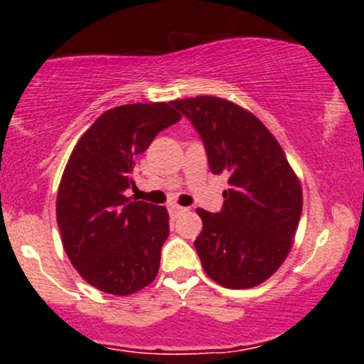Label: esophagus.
I'll list each match as a JSON object with an SVG mask.
<instances>
[{
  "label": "esophagus",
  "mask_w": 364,
  "mask_h": 364,
  "mask_svg": "<svg viewBox=\"0 0 364 364\" xmlns=\"http://www.w3.org/2000/svg\"><path fill=\"white\" fill-rule=\"evenodd\" d=\"M186 208L185 207H179V205H171L169 207V214L173 217H176L178 214H181V212H185Z\"/></svg>",
  "instance_id": "obj_1"
}]
</instances>
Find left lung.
<instances>
[{"instance_id":"obj_1","label":"left lung","mask_w":364,"mask_h":364,"mask_svg":"<svg viewBox=\"0 0 364 364\" xmlns=\"http://www.w3.org/2000/svg\"><path fill=\"white\" fill-rule=\"evenodd\" d=\"M205 147L208 168L229 174L220 212L196 208L195 250L210 279L229 289L262 284L286 260L303 210L301 185L257 116L225 99L174 101Z\"/></svg>"}]
</instances>
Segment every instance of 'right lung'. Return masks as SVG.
<instances>
[{"label": "right lung", "instance_id": "right-lung-1", "mask_svg": "<svg viewBox=\"0 0 364 364\" xmlns=\"http://www.w3.org/2000/svg\"><path fill=\"white\" fill-rule=\"evenodd\" d=\"M171 104H127L106 111L75 145L56 200L61 241L95 289L128 296L156 279L169 236L164 207L135 202V159L157 133L178 123Z\"/></svg>", "mask_w": 364, "mask_h": 364}]
</instances>
